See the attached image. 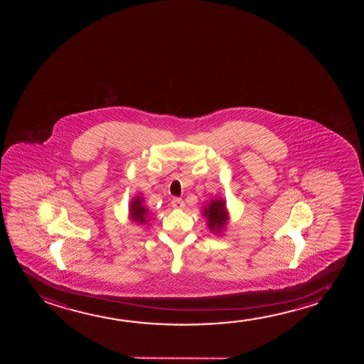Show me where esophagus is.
<instances>
[{"label": "esophagus", "instance_id": "esophagus-1", "mask_svg": "<svg viewBox=\"0 0 364 364\" xmlns=\"http://www.w3.org/2000/svg\"><path fill=\"white\" fill-rule=\"evenodd\" d=\"M171 204H173L174 209H184L185 208L184 200L180 199V198H175Z\"/></svg>", "mask_w": 364, "mask_h": 364}]
</instances>
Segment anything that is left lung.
Here are the masks:
<instances>
[{
  "label": "left lung",
  "instance_id": "1",
  "mask_svg": "<svg viewBox=\"0 0 364 364\" xmlns=\"http://www.w3.org/2000/svg\"><path fill=\"white\" fill-rule=\"evenodd\" d=\"M205 219L208 220L209 229L215 234H221L228 224L229 215L226 204L223 199H211L209 204L204 206Z\"/></svg>",
  "mask_w": 364,
  "mask_h": 364
}]
</instances>
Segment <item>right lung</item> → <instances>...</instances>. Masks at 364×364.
I'll return each mask as SVG.
<instances>
[{
    "mask_svg": "<svg viewBox=\"0 0 364 364\" xmlns=\"http://www.w3.org/2000/svg\"><path fill=\"white\" fill-rule=\"evenodd\" d=\"M129 214L132 221L140 223V224L145 223V220L149 214V210L144 206V198H141V196L133 198V201H130Z\"/></svg>",
    "mask_w": 364,
    "mask_h": 364,
    "instance_id": "1",
    "label": "right lung"
}]
</instances>
